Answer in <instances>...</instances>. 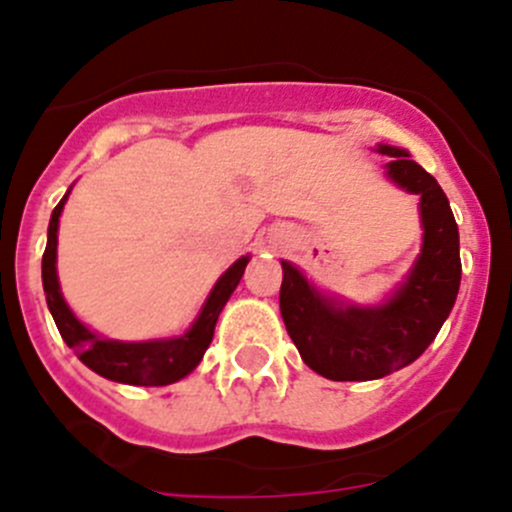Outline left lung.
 <instances>
[{"instance_id":"1","label":"left lung","mask_w":512,"mask_h":512,"mask_svg":"<svg viewBox=\"0 0 512 512\" xmlns=\"http://www.w3.org/2000/svg\"><path fill=\"white\" fill-rule=\"evenodd\" d=\"M386 175L421 195L423 245L409 277L379 307H354L324 297L282 262L280 312L287 334L312 371L332 381H371L399 371L426 352L461 287L458 225L446 193L404 148L379 146Z\"/></svg>"}]
</instances>
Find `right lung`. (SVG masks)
Listing matches in <instances>:
<instances>
[{
  "label": "right lung",
  "instance_id": "add662e5",
  "mask_svg": "<svg viewBox=\"0 0 512 512\" xmlns=\"http://www.w3.org/2000/svg\"><path fill=\"white\" fill-rule=\"evenodd\" d=\"M66 195L51 213L49 237H46V250L44 257H41V282H44L46 304H49L51 317L59 327L61 339L74 349L76 356L91 371H96L103 379L118 381V384L168 386L188 376L200 364L205 349L213 342L220 312H223L235 287L240 285L242 272H245L250 257H240L215 282L213 292L205 299L193 327L180 334V337L156 339V342H118V339L98 337L74 317L69 304L64 302L59 277H56V232H59V218L61 210H64Z\"/></svg>",
  "mask_w": 512,
  "mask_h": 512
}]
</instances>
